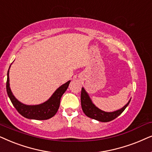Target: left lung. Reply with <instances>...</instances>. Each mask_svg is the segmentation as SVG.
Returning <instances> with one entry per match:
<instances>
[{"label": "left lung", "instance_id": "1", "mask_svg": "<svg viewBox=\"0 0 152 152\" xmlns=\"http://www.w3.org/2000/svg\"><path fill=\"white\" fill-rule=\"evenodd\" d=\"M80 102H81V106L83 113L88 117L96 120L99 122H108L110 121H112L114 119L116 118L120 115L123 113L129 103L131 102L129 101L128 103L125 105L122 108L119 109L113 112H105L104 110H102L101 109L95 106L92 103V101L91 100L88 93L86 92L84 88H82L81 90V95H80Z\"/></svg>", "mask_w": 152, "mask_h": 152}]
</instances>
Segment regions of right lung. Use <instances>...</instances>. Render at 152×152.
Here are the masks:
<instances>
[{
    "label": "right lung",
    "mask_w": 152,
    "mask_h": 152,
    "mask_svg": "<svg viewBox=\"0 0 152 152\" xmlns=\"http://www.w3.org/2000/svg\"><path fill=\"white\" fill-rule=\"evenodd\" d=\"M11 66V65H10ZM7 72V79L6 83V89H7V95L10 101L12 103L13 106L22 116L30 120H48L53 117L58 112L60 107V99L62 94L67 90L71 80H69L65 83L60 86L51 96L46 102L38 105H26L20 102L16 97L14 96L10 87L9 71Z\"/></svg>",
    "instance_id": "obj_1"
}]
</instances>
